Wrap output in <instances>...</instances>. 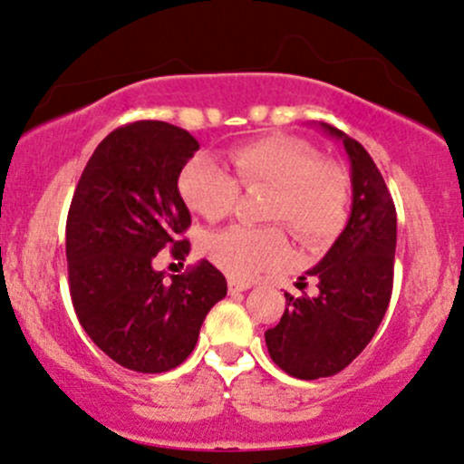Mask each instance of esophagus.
I'll return each mask as SVG.
<instances>
[{
  "mask_svg": "<svg viewBox=\"0 0 464 464\" xmlns=\"http://www.w3.org/2000/svg\"><path fill=\"white\" fill-rule=\"evenodd\" d=\"M251 288V282H244V279H236V277H228V290L231 293H242V290Z\"/></svg>",
  "mask_w": 464,
  "mask_h": 464,
  "instance_id": "obj_1",
  "label": "esophagus"
}]
</instances>
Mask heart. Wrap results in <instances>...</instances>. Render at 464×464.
I'll return each mask as SVG.
<instances>
[{
  "instance_id": "obj_1",
  "label": "heart",
  "mask_w": 464,
  "mask_h": 464,
  "mask_svg": "<svg viewBox=\"0 0 464 464\" xmlns=\"http://www.w3.org/2000/svg\"><path fill=\"white\" fill-rule=\"evenodd\" d=\"M233 176L207 156L193 158L180 174V193L193 211L220 220L236 207L242 189H271L264 218L284 222L304 246H325L348 218V178L322 162L314 150L286 139H264L228 154ZM202 251L233 277H253L279 266L288 244L277 227H228L202 240Z\"/></svg>"
}]
</instances>
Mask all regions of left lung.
I'll use <instances>...</instances> for the list:
<instances>
[{
	"instance_id": "1",
	"label": "left lung",
	"mask_w": 464,
	"mask_h": 464,
	"mask_svg": "<svg viewBox=\"0 0 464 464\" xmlns=\"http://www.w3.org/2000/svg\"><path fill=\"white\" fill-rule=\"evenodd\" d=\"M319 125L343 142L353 211L330 251L306 273L317 282V295L286 293L288 308L264 333L275 363L304 381L337 374L363 353L388 310L396 251V208L379 167L361 142Z\"/></svg>"
}]
</instances>
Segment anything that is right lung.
Instances as JSON below:
<instances>
[{"label":"right lung","instance_id":"right-lung-1","mask_svg":"<svg viewBox=\"0 0 464 464\" xmlns=\"http://www.w3.org/2000/svg\"><path fill=\"white\" fill-rule=\"evenodd\" d=\"M200 150L182 127L139 121L94 150L76 185L68 224L70 297L88 337L119 365L167 372L196 348L227 279L202 259L182 275L156 271L158 253L185 259L191 213L178 178Z\"/></svg>","mask_w":464,"mask_h":464}]
</instances>
